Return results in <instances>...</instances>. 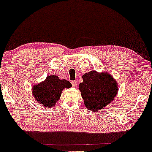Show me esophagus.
I'll list each match as a JSON object with an SVG mask.
<instances>
[{
	"mask_svg": "<svg viewBox=\"0 0 152 152\" xmlns=\"http://www.w3.org/2000/svg\"><path fill=\"white\" fill-rule=\"evenodd\" d=\"M71 84H72V86L73 87H76L77 86V83H76V81H71Z\"/></svg>",
	"mask_w": 152,
	"mask_h": 152,
	"instance_id": "obj_1",
	"label": "esophagus"
}]
</instances>
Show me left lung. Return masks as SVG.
Segmentation results:
<instances>
[{
  "mask_svg": "<svg viewBox=\"0 0 152 152\" xmlns=\"http://www.w3.org/2000/svg\"><path fill=\"white\" fill-rule=\"evenodd\" d=\"M79 90L88 110L93 112L107 105L118 93V84L109 73H99L91 71L83 75Z\"/></svg>",
  "mask_w": 152,
  "mask_h": 152,
  "instance_id": "obj_1",
  "label": "left lung"
}]
</instances>
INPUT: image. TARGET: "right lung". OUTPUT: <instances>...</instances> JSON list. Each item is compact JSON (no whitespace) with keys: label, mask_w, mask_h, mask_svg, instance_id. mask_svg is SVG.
Here are the masks:
<instances>
[{"label":"right lung","mask_w":152,"mask_h":152,"mask_svg":"<svg viewBox=\"0 0 152 152\" xmlns=\"http://www.w3.org/2000/svg\"><path fill=\"white\" fill-rule=\"evenodd\" d=\"M71 84L57 76H49L43 82L33 86V95L38 103L47 107H52L60 99L65 88H71Z\"/></svg>","instance_id":"1"}]
</instances>
